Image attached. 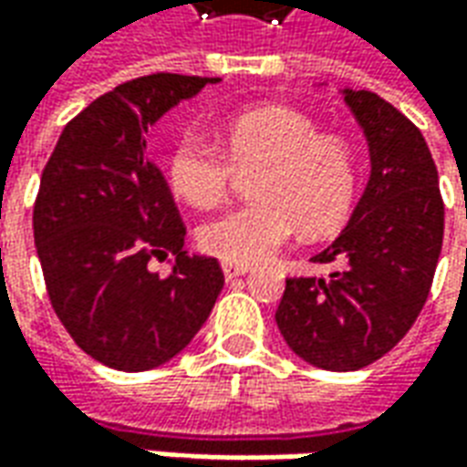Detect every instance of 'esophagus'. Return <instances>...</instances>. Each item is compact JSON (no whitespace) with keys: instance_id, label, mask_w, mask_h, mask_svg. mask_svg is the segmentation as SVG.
Masks as SVG:
<instances>
[{"instance_id":"obj_1","label":"esophagus","mask_w":467,"mask_h":467,"mask_svg":"<svg viewBox=\"0 0 467 467\" xmlns=\"http://www.w3.org/2000/svg\"><path fill=\"white\" fill-rule=\"evenodd\" d=\"M223 273L227 280H234V277H243L244 273H250L247 265H237V263H223Z\"/></svg>"}]
</instances>
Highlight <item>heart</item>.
I'll list each match as a JSON object with an SVG mask.
<instances>
[{
    "label": "heart",
    "instance_id": "heart-1",
    "mask_svg": "<svg viewBox=\"0 0 467 467\" xmlns=\"http://www.w3.org/2000/svg\"><path fill=\"white\" fill-rule=\"evenodd\" d=\"M224 150L187 132L167 157L172 192L194 204H220L234 172H254V202L217 214L200 227L197 243L224 263H263L303 227L325 234L340 227L355 200V162L335 137L320 134L313 117L287 105H260L227 117Z\"/></svg>",
    "mask_w": 467,
    "mask_h": 467
}]
</instances>
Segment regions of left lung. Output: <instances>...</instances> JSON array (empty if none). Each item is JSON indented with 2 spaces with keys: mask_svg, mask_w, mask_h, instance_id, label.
<instances>
[{
  "mask_svg": "<svg viewBox=\"0 0 467 467\" xmlns=\"http://www.w3.org/2000/svg\"><path fill=\"white\" fill-rule=\"evenodd\" d=\"M345 102L370 147V180L343 233L315 254L330 277H287L275 313L285 343L315 368L360 370L400 343L441 257L438 170L420 130L368 89Z\"/></svg>",
  "mask_w": 467,
  "mask_h": 467,
  "instance_id": "8db88e82",
  "label": "left lung"
}]
</instances>
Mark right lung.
<instances>
[{
	"instance_id": "obj_1",
	"label": "right lung",
	"mask_w": 467,
	"mask_h": 467,
	"mask_svg": "<svg viewBox=\"0 0 467 467\" xmlns=\"http://www.w3.org/2000/svg\"><path fill=\"white\" fill-rule=\"evenodd\" d=\"M220 77L157 72L97 97L67 122L35 202V244L49 303L82 350L107 368L152 370L182 352L223 290L214 257L190 254L184 223L150 162L147 132ZM175 254L167 278L152 256Z\"/></svg>"
}]
</instances>
